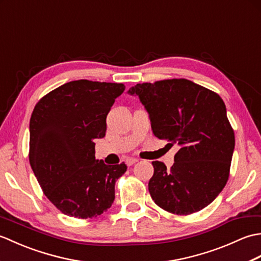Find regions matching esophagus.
Listing matches in <instances>:
<instances>
[{
    "mask_svg": "<svg viewBox=\"0 0 261 261\" xmlns=\"http://www.w3.org/2000/svg\"><path fill=\"white\" fill-rule=\"evenodd\" d=\"M136 163H138V160L135 159V158H126V160H125V164L127 166H132V165H135Z\"/></svg>",
    "mask_w": 261,
    "mask_h": 261,
    "instance_id": "esophagus-1",
    "label": "esophagus"
}]
</instances>
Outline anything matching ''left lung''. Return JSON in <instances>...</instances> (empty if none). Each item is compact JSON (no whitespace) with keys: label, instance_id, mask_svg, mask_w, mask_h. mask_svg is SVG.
Segmentation results:
<instances>
[{"label":"left lung","instance_id":"8db88e82","mask_svg":"<svg viewBox=\"0 0 261 261\" xmlns=\"http://www.w3.org/2000/svg\"><path fill=\"white\" fill-rule=\"evenodd\" d=\"M127 93L145 105L153 135L180 147L170 169L152 162L148 188L154 203L177 215L206 207L228 181L234 150L223 99L185 79L142 83Z\"/></svg>","mask_w":261,"mask_h":261}]
</instances>
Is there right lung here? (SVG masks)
Segmentation results:
<instances>
[{
	"label": "right lung",
	"mask_w": 261,
	"mask_h": 261,
	"mask_svg": "<svg viewBox=\"0 0 261 261\" xmlns=\"http://www.w3.org/2000/svg\"><path fill=\"white\" fill-rule=\"evenodd\" d=\"M125 86L73 81L39 101L30 119L31 168L43 193L60 212L96 218L112 205L124 163L95 159L94 140L105 137L107 115Z\"/></svg>",
	"instance_id": "1"
}]
</instances>
